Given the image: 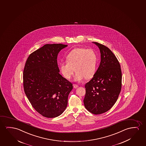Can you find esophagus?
Returning a JSON list of instances; mask_svg holds the SVG:
<instances>
[{
  "label": "esophagus",
  "mask_w": 146,
  "mask_h": 146,
  "mask_svg": "<svg viewBox=\"0 0 146 146\" xmlns=\"http://www.w3.org/2000/svg\"><path fill=\"white\" fill-rule=\"evenodd\" d=\"M73 86H74V88H78V85H77L76 84H73Z\"/></svg>",
  "instance_id": "1"
}]
</instances>
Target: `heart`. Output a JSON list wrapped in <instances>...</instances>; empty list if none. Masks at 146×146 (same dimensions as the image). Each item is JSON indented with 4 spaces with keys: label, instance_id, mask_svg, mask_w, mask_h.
Instances as JSON below:
<instances>
[{
    "label": "heart",
    "instance_id": "heart-1",
    "mask_svg": "<svg viewBox=\"0 0 146 146\" xmlns=\"http://www.w3.org/2000/svg\"><path fill=\"white\" fill-rule=\"evenodd\" d=\"M67 62L60 64V71L65 78L70 80L75 72L74 80L80 82L84 78L90 79L95 75L98 56L92 49L76 48L70 51L66 56Z\"/></svg>",
    "mask_w": 146,
    "mask_h": 146
}]
</instances>
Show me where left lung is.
<instances>
[{"label": "left lung", "instance_id": "obj_1", "mask_svg": "<svg viewBox=\"0 0 146 146\" xmlns=\"http://www.w3.org/2000/svg\"><path fill=\"white\" fill-rule=\"evenodd\" d=\"M101 52V62L92 79L85 84L84 107L95 115L105 113L117 101L121 88V71L113 52L102 44L92 42Z\"/></svg>", "mask_w": 146, "mask_h": 146}]
</instances>
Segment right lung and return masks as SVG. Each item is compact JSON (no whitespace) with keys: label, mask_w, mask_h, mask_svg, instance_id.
I'll use <instances>...</instances> for the list:
<instances>
[{"label":"right lung","mask_w":146,"mask_h":146,"mask_svg":"<svg viewBox=\"0 0 146 146\" xmlns=\"http://www.w3.org/2000/svg\"><path fill=\"white\" fill-rule=\"evenodd\" d=\"M68 46L46 44L29 56L23 74L25 94L31 105L44 117H56L66 110L72 84L60 74L57 58Z\"/></svg>","instance_id":"obj_1"}]
</instances>
